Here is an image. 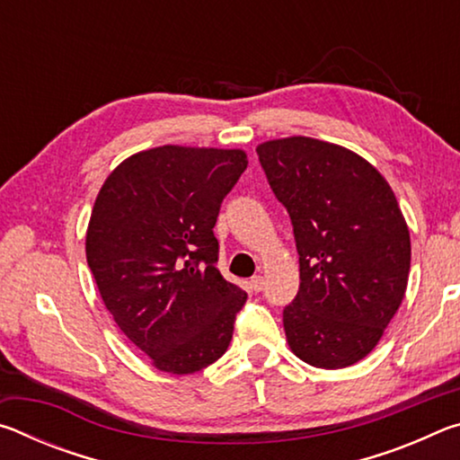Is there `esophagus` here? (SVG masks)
<instances>
[{
	"label": "esophagus",
	"instance_id": "1",
	"mask_svg": "<svg viewBox=\"0 0 460 460\" xmlns=\"http://www.w3.org/2000/svg\"><path fill=\"white\" fill-rule=\"evenodd\" d=\"M249 288H252V292H261L263 290V278L255 276V278L249 279Z\"/></svg>",
	"mask_w": 460,
	"mask_h": 460
}]
</instances>
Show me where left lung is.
Wrapping results in <instances>:
<instances>
[{"instance_id":"left-lung-1","label":"left lung","mask_w":460,"mask_h":460,"mask_svg":"<svg viewBox=\"0 0 460 460\" xmlns=\"http://www.w3.org/2000/svg\"><path fill=\"white\" fill-rule=\"evenodd\" d=\"M255 152L292 219L300 290L284 308L292 353L342 369L367 357L403 300L410 231L379 170L347 147L292 136Z\"/></svg>"}]
</instances>
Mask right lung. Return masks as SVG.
<instances>
[{
	"label": "right lung",
	"mask_w": 460,
	"mask_h": 460,
	"mask_svg": "<svg viewBox=\"0 0 460 460\" xmlns=\"http://www.w3.org/2000/svg\"><path fill=\"white\" fill-rule=\"evenodd\" d=\"M243 150L160 146L107 176L84 252L103 305L155 369L189 376L227 351L247 294L215 268L221 202Z\"/></svg>",
	"instance_id": "add662e5"
}]
</instances>
